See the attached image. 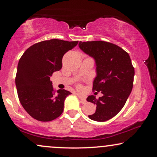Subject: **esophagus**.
Listing matches in <instances>:
<instances>
[{
	"instance_id": "34e87169",
	"label": "esophagus",
	"mask_w": 157,
	"mask_h": 157,
	"mask_svg": "<svg viewBox=\"0 0 157 157\" xmlns=\"http://www.w3.org/2000/svg\"><path fill=\"white\" fill-rule=\"evenodd\" d=\"M77 95H78V97L79 98V99H80L81 102L82 103V104H85V103L86 102V99L85 97H83V96L80 95V94H77Z\"/></svg>"
}]
</instances>
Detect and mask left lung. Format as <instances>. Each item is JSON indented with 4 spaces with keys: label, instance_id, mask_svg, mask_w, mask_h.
<instances>
[{
    "label": "left lung",
    "instance_id": "left-lung-1",
    "mask_svg": "<svg viewBox=\"0 0 157 157\" xmlns=\"http://www.w3.org/2000/svg\"><path fill=\"white\" fill-rule=\"evenodd\" d=\"M79 48L94 58L96 66V77L93 91L101 92L96 98L89 96L87 101L96 105V112L89 119L106 121L121 110L133 88L134 68L127 52L117 45L102 40L79 42Z\"/></svg>",
    "mask_w": 157,
    "mask_h": 157
}]
</instances>
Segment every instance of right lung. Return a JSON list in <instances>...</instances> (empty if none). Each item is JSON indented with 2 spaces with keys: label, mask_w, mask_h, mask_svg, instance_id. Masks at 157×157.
Instances as JSON below:
<instances>
[{
  "label": "right lung",
  "mask_w": 157,
  "mask_h": 157,
  "mask_svg": "<svg viewBox=\"0 0 157 157\" xmlns=\"http://www.w3.org/2000/svg\"><path fill=\"white\" fill-rule=\"evenodd\" d=\"M78 41L51 39L29 47L21 57L16 76L18 98L23 109L38 121H50L63 113L65 98L71 92L56 91L50 80L62 68L63 55Z\"/></svg>",
  "instance_id": "obj_1"
}]
</instances>
